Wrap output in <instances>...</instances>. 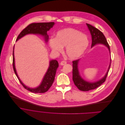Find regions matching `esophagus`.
I'll return each instance as SVG.
<instances>
[{"mask_svg": "<svg viewBox=\"0 0 125 125\" xmlns=\"http://www.w3.org/2000/svg\"><path fill=\"white\" fill-rule=\"evenodd\" d=\"M66 64V62L65 61H62V62H61V63H60V64H61V65H65V64Z\"/></svg>", "mask_w": 125, "mask_h": 125, "instance_id": "esophagus-1", "label": "esophagus"}]
</instances>
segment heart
Listing matches in <instances>:
<instances>
[{
	"mask_svg": "<svg viewBox=\"0 0 125 125\" xmlns=\"http://www.w3.org/2000/svg\"><path fill=\"white\" fill-rule=\"evenodd\" d=\"M89 44L88 36L79 31L72 28H67L59 31L56 37L49 40V44L55 53L62 51L65 47V54L70 59L80 57L85 52Z\"/></svg>",
	"mask_w": 125,
	"mask_h": 125,
	"instance_id": "1",
	"label": "heart"
}]
</instances>
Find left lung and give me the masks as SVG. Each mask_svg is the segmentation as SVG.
Returning <instances> with one entry per match:
<instances>
[{"instance_id": "1", "label": "left lung", "mask_w": 125, "mask_h": 125, "mask_svg": "<svg viewBox=\"0 0 125 125\" xmlns=\"http://www.w3.org/2000/svg\"><path fill=\"white\" fill-rule=\"evenodd\" d=\"M87 26L90 31L91 34L92 35V43L91 47L92 48L95 45L97 44H102L105 45L107 47L109 50V51L110 53V50L109 45L107 41V40L103 34V33L98 30L97 29L94 28L92 26V25L86 23ZM79 61V59L76 60L72 62V79L74 82V83L79 90L82 91H89L90 90H94L98 87L99 86H101L102 84H103L106 79L107 76L108 75V71L109 70L110 67L111 62L110 65L109 66L108 70L105 75V76L100 80H99L95 82H89L85 80H84L80 75L79 72L78 68V64Z\"/></svg>"}]
</instances>
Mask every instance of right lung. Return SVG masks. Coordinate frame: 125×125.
<instances>
[{"label":"right lung","mask_w":125,"mask_h":125,"mask_svg":"<svg viewBox=\"0 0 125 125\" xmlns=\"http://www.w3.org/2000/svg\"><path fill=\"white\" fill-rule=\"evenodd\" d=\"M54 24L55 23L54 22L31 23L21 32V33L18 35L16 41L28 34H38L43 36L45 39V40L46 42H47L49 39V36L47 34V31L50 30L51 28H53ZM13 66L15 73L16 74L20 83L25 89L34 93H44L48 91L50 88L52 86L54 82L56 71L58 67H59V63L58 61L55 60L50 61L49 67L45 75L41 84L38 87L33 89L29 88L27 86H25L19 78L15 66L14 51L13 52Z\"/></svg>","instance_id":"obj_1"}]
</instances>
